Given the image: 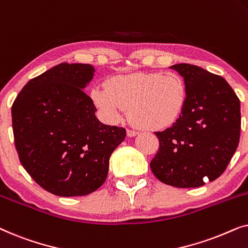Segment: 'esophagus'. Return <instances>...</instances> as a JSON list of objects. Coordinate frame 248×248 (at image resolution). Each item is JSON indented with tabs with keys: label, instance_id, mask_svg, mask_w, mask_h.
<instances>
[{
	"label": "esophagus",
	"instance_id": "esophagus-1",
	"mask_svg": "<svg viewBox=\"0 0 248 248\" xmlns=\"http://www.w3.org/2000/svg\"><path fill=\"white\" fill-rule=\"evenodd\" d=\"M126 134H127L128 138H133V137H137L138 132L132 131V130H127V131H126Z\"/></svg>",
	"mask_w": 248,
	"mask_h": 248
}]
</instances>
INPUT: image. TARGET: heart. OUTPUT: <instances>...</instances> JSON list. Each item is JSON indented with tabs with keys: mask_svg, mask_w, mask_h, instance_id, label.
I'll list each match as a JSON object with an SVG mask.
<instances>
[{
	"mask_svg": "<svg viewBox=\"0 0 248 248\" xmlns=\"http://www.w3.org/2000/svg\"><path fill=\"white\" fill-rule=\"evenodd\" d=\"M91 100L108 123H118L130 106L135 125L158 131L171 126L182 116L187 88L176 72H138L111 78L107 88L98 84L91 91Z\"/></svg>",
	"mask_w": 248,
	"mask_h": 248,
	"instance_id": "heart-1",
	"label": "heart"
}]
</instances>
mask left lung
Returning <instances> with one entry per match:
<instances>
[{"instance_id":"obj_1","label":"left lung","mask_w":248,"mask_h":248,"mask_svg":"<svg viewBox=\"0 0 248 248\" xmlns=\"http://www.w3.org/2000/svg\"><path fill=\"white\" fill-rule=\"evenodd\" d=\"M184 78L187 101L170 127L155 132L159 150L150 162L159 181L199 187L226 170L240 137V103L222 77L192 64L170 66Z\"/></svg>"}]
</instances>
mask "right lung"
Masks as SVG:
<instances>
[{
	"mask_svg": "<svg viewBox=\"0 0 248 248\" xmlns=\"http://www.w3.org/2000/svg\"><path fill=\"white\" fill-rule=\"evenodd\" d=\"M93 73L90 64L61 63L30 80L12 105L20 162L54 195L82 196L99 188L110 155L126 135L94 115L97 108L83 91Z\"/></svg>",
	"mask_w": 248,
	"mask_h": 248,
	"instance_id": "right-lung-1",
	"label": "right lung"
}]
</instances>
